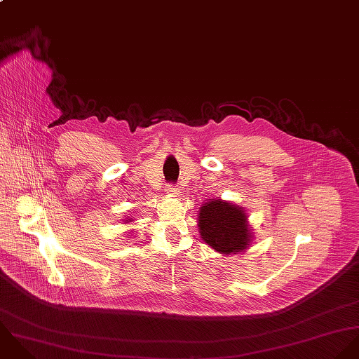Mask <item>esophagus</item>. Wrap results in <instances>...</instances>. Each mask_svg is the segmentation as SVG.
Here are the masks:
<instances>
[{"label":"esophagus","mask_w":359,"mask_h":359,"mask_svg":"<svg viewBox=\"0 0 359 359\" xmlns=\"http://www.w3.org/2000/svg\"><path fill=\"white\" fill-rule=\"evenodd\" d=\"M166 193L170 194V196H175V194L179 193V189H177V186H175V184H168V186H166Z\"/></svg>","instance_id":"1"}]
</instances>
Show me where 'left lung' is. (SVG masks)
Instances as JSON below:
<instances>
[{
  "label": "left lung",
  "mask_w": 359,
  "mask_h": 359,
  "mask_svg": "<svg viewBox=\"0 0 359 359\" xmlns=\"http://www.w3.org/2000/svg\"><path fill=\"white\" fill-rule=\"evenodd\" d=\"M198 227L203 240L222 254L238 252L250 245V229L240 207L214 200L200 208Z\"/></svg>",
  "instance_id": "left-lung-1"
}]
</instances>
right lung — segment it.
<instances>
[{
	"label": "right lung",
	"mask_w": 359,
	"mask_h": 359,
	"mask_svg": "<svg viewBox=\"0 0 359 359\" xmlns=\"http://www.w3.org/2000/svg\"><path fill=\"white\" fill-rule=\"evenodd\" d=\"M128 222H132V220H130V219H129V220H128Z\"/></svg>",
	"instance_id": "obj_1"
}]
</instances>
